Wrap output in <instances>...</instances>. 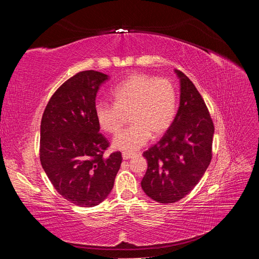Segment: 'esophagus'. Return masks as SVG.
<instances>
[{
	"label": "esophagus",
	"mask_w": 259,
	"mask_h": 259,
	"mask_svg": "<svg viewBox=\"0 0 259 259\" xmlns=\"http://www.w3.org/2000/svg\"><path fill=\"white\" fill-rule=\"evenodd\" d=\"M133 155H134V153H133V152H128V151H124V152H122V156H123V159H124V160H128V159H131Z\"/></svg>",
	"instance_id": "1"
}]
</instances>
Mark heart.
Instances as JSON below:
<instances>
[{
  "label": "heart",
  "mask_w": 259,
  "mask_h": 259,
  "mask_svg": "<svg viewBox=\"0 0 259 259\" xmlns=\"http://www.w3.org/2000/svg\"><path fill=\"white\" fill-rule=\"evenodd\" d=\"M113 104L99 101L94 108L100 128L114 135L122 127L125 115L132 124L113 139L119 150L133 151L143 147L152 136L163 134L177 112V91L167 79L147 74H133L111 92Z\"/></svg>",
  "instance_id": "b5f03b06"
}]
</instances>
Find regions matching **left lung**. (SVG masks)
<instances>
[{
    "label": "left lung",
    "mask_w": 259,
    "mask_h": 259,
    "mask_svg": "<svg viewBox=\"0 0 259 259\" xmlns=\"http://www.w3.org/2000/svg\"><path fill=\"white\" fill-rule=\"evenodd\" d=\"M180 105L173 123L158 143L143 153L148 168L142 180L145 193L159 203L185 198L208 167L214 123L201 94L182 71Z\"/></svg>",
    "instance_id": "1"
}]
</instances>
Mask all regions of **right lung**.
Listing matches in <instances>:
<instances>
[{
    "label": "right lung",
    "mask_w": 259,
    "mask_h": 259,
    "mask_svg": "<svg viewBox=\"0 0 259 259\" xmlns=\"http://www.w3.org/2000/svg\"><path fill=\"white\" fill-rule=\"evenodd\" d=\"M108 75L81 71L62 83L45 107L41 121L40 161L59 194L75 205L92 207L111 192L122 163L120 151L99 133L94 108Z\"/></svg>",
    "instance_id": "add662e5"
}]
</instances>
